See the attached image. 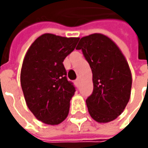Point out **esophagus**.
<instances>
[{
	"label": "esophagus",
	"instance_id": "1",
	"mask_svg": "<svg viewBox=\"0 0 148 148\" xmlns=\"http://www.w3.org/2000/svg\"><path fill=\"white\" fill-rule=\"evenodd\" d=\"M75 85H76V86H78V85H79V79H77V80L75 81Z\"/></svg>",
	"mask_w": 148,
	"mask_h": 148
}]
</instances>
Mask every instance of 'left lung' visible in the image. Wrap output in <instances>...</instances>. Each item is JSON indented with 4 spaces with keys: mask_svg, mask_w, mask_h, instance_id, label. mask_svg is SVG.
Listing matches in <instances>:
<instances>
[{
    "mask_svg": "<svg viewBox=\"0 0 148 148\" xmlns=\"http://www.w3.org/2000/svg\"><path fill=\"white\" fill-rule=\"evenodd\" d=\"M77 49H82L93 74V92L86 100L89 114L97 122H110L122 114L130 98L128 62L116 44L101 34L82 38Z\"/></svg>",
    "mask_w": 148,
    "mask_h": 148,
    "instance_id": "1",
    "label": "left lung"
}]
</instances>
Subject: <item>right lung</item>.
Returning a JSON list of instances; mask_svg holds the SVG:
<instances>
[{"instance_id":"obj_1","label":"right lung","mask_w":148,"mask_h":148,"mask_svg":"<svg viewBox=\"0 0 148 148\" xmlns=\"http://www.w3.org/2000/svg\"><path fill=\"white\" fill-rule=\"evenodd\" d=\"M78 40L44 34L32 43L24 58L20 84L26 104L46 124H59L68 115L76 89L67 80L62 62Z\"/></svg>"}]
</instances>
